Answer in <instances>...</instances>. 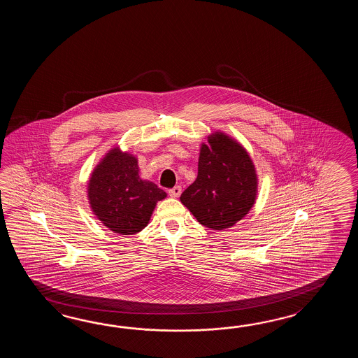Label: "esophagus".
Segmentation results:
<instances>
[{"label":"esophagus","mask_w":358,"mask_h":358,"mask_svg":"<svg viewBox=\"0 0 358 358\" xmlns=\"http://www.w3.org/2000/svg\"><path fill=\"white\" fill-rule=\"evenodd\" d=\"M180 193H182V187H179V185H176V187H174L173 189L169 190L170 197H179V196H180Z\"/></svg>","instance_id":"esophagus-1"}]
</instances>
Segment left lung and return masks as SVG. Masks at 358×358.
I'll return each instance as SVG.
<instances>
[{
  "label": "left lung",
  "mask_w": 358,
  "mask_h": 358,
  "mask_svg": "<svg viewBox=\"0 0 358 358\" xmlns=\"http://www.w3.org/2000/svg\"><path fill=\"white\" fill-rule=\"evenodd\" d=\"M251 156L234 138L215 131L201 145L197 179L180 196L199 224L231 228L251 211L259 192Z\"/></svg>",
  "instance_id": "8db88e82"
}]
</instances>
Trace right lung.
Segmentation results:
<instances>
[{"mask_svg":"<svg viewBox=\"0 0 358 358\" xmlns=\"http://www.w3.org/2000/svg\"><path fill=\"white\" fill-rule=\"evenodd\" d=\"M87 193L97 219L122 236L137 234L145 229L156 203L168 196L155 182L139 176L137 157L122 151L119 145L93 169Z\"/></svg>","mask_w":358,"mask_h":358,"instance_id":"add662e5","label":"right lung"}]
</instances>
